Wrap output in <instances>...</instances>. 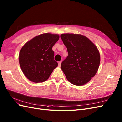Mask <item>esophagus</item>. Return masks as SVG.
<instances>
[{
  "label": "esophagus",
  "instance_id": "esophagus-1",
  "mask_svg": "<svg viewBox=\"0 0 122 122\" xmlns=\"http://www.w3.org/2000/svg\"><path fill=\"white\" fill-rule=\"evenodd\" d=\"M61 61H58V66H61Z\"/></svg>",
  "mask_w": 122,
  "mask_h": 122
}]
</instances>
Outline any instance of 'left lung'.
<instances>
[{
    "label": "left lung",
    "instance_id": "obj_1",
    "mask_svg": "<svg viewBox=\"0 0 122 122\" xmlns=\"http://www.w3.org/2000/svg\"><path fill=\"white\" fill-rule=\"evenodd\" d=\"M68 56L61 64L67 80L75 85L86 84L97 73L100 61L99 52L86 36L78 34H62Z\"/></svg>",
    "mask_w": 122,
    "mask_h": 122
}]
</instances>
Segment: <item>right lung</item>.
Listing matches in <instances>:
<instances>
[{"label": "right lung", "instance_id": "obj_1", "mask_svg": "<svg viewBox=\"0 0 122 122\" xmlns=\"http://www.w3.org/2000/svg\"><path fill=\"white\" fill-rule=\"evenodd\" d=\"M59 38L57 34L44 33L33 38L21 48L20 65L29 80L37 83L43 82L57 66L52 47Z\"/></svg>", "mask_w": 122, "mask_h": 122}]
</instances>
